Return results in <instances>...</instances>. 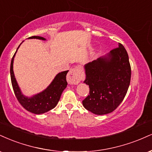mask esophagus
I'll list each match as a JSON object with an SVG mask.
<instances>
[{"label": "esophagus", "mask_w": 152, "mask_h": 152, "mask_svg": "<svg viewBox=\"0 0 152 152\" xmlns=\"http://www.w3.org/2000/svg\"><path fill=\"white\" fill-rule=\"evenodd\" d=\"M81 79V76L79 70L76 68L71 69L67 76V81L70 85H75L79 83Z\"/></svg>", "instance_id": "obj_1"}]
</instances>
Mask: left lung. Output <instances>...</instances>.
Listing matches in <instances>:
<instances>
[{
  "label": "left lung",
  "mask_w": 152,
  "mask_h": 152,
  "mask_svg": "<svg viewBox=\"0 0 152 152\" xmlns=\"http://www.w3.org/2000/svg\"><path fill=\"white\" fill-rule=\"evenodd\" d=\"M89 95L82 101L83 107L101 115L114 111L122 103L130 83L131 67L123 45L84 66Z\"/></svg>",
  "instance_id": "obj_1"
}]
</instances>
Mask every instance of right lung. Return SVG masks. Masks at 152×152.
<instances>
[{
  "label": "right lung",
  "instance_id": "obj_1",
  "mask_svg": "<svg viewBox=\"0 0 152 152\" xmlns=\"http://www.w3.org/2000/svg\"><path fill=\"white\" fill-rule=\"evenodd\" d=\"M28 39L46 40L45 38L39 36H32L29 37ZM20 45L18 47L17 50L12 56L11 64H10V71L12 88H13L15 95L18 100L24 108L26 109L29 112L34 113V114H43V113L48 112L52 109L54 108L57 105L62 92L66 88V74L69 71L58 73L52 81V83L49 84L46 89H45L42 92L31 97L24 96L22 94L20 88L17 83L13 72L14 57Z\"/></svg>",
  "mask_w": 152,
  "mask_h": 152
}]
</instances>
